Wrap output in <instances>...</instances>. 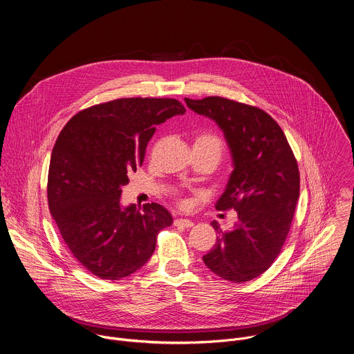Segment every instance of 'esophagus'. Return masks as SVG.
Masks as SVG:
<instances>
[{
  "label": "esophagus",
  "mask_w": 354,
  "mask_h": 354,
  "mask_svg": "<svg viewBox=\"0 0 354 354\" xmlns=\"http://www.w3.org/2000/svg\"><path fill=\"white\" fill-rule=\"evenodd\" d=\"M175 227H185V228H190L193 227V221L192 220H187V218H176L174 221Z\"/></svg>",
  "instance_id": "34e87169"
}]
</instances>
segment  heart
<instances>
[{"mask_svg":"<svg viewBox=\"0 0 354 354\" xmlns=\"http://www.w3.org/2000/svg\"><path fill=\"white\" fill-rule=\"evenodd\" d=\"M194 145L196 147H203L207 148L220 158L221 153L224 149V142L223 138L213 131H200L197 133V136L194 137Z\"/></svg>","mask_w":354,"mask_h":354,"instance_id":"heart-1","label":"heart"}]
</instances>
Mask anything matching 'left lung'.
I'll return each mask as SVG.
<instances>
[{
	"instance_id": "8db88e82",
	"label": "left lung",
	"mask_w": 354,
	"mask_h": 354,
	"mask_svg": "<svg viewBox=\"0 0 354 354\" xmlns=\"http://www.w3.org/2000/svg\"><path fill=\"white\" fill-rule=\"evenodd\" d=\"M186 105L220 126L231 148L234 171L216 209H234L231 231L203 257L206 266L224 280L243 283L265 273L290 232L299 196V172L292 149L277 122L258 106L223 96L185 97Z\"/></svg>"
}]
</instances>
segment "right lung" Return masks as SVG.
I'll list each match as a JSON object with an SVG mask.
<instances>
[{
    "label": "right lung",
    "mask_w": 354,
    "mask_h": 354,
    "mask_svg": "<svg viewBox=\"0 0 354 354\" xmlns=\"http://www.w3.org/2000/svg\"><path fill=\"white\" fill-rule=\"evenodd\" d=\"M185 112L172 97H120L80 111L60 131L48 167V209L73 257L93 276L133 274L171 227L161 205L122 209L120 194L156 127Z\"/></svg>",
    "instance_id": "add662e5"
}]
</instances>
